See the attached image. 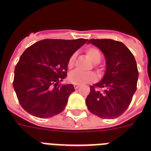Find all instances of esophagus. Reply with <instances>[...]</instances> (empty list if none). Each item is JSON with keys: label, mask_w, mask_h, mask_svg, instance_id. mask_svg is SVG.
<instances>
[{"label": "esophagus", "mask_w": 151, "mask_h": 151, "mask_svg": "<svg viewBox=\"0 0 151 151\" xmlns=\"http://www.w3.org/2000/svg\"><path fill=\"white\" fill-rule=\"evenodd\" d=\"M73 86H74L75 89H77V88H79L80 85H78V84H74V85H73Z\"/></svg>", "instance_id": "34e87169"}]
</instances>
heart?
Returning <instances> with one entry per match:
<instances>
[{
    "mask_svg": "<svg viewBox=\"0 0 151 151\" xmlns=\"http://www.w3.org/2000/svg\"><path fill=\"white\" fill-rule=\"evenodd\" d=\"M86 55L88 56L90 60L93 63H98L101 60V54L100 50L94 47H88L85 50ZM75 54H73L69 57L68 60V68L71 69L74 66L75 63ZM69 82L73 84H78V85H82L85 83H90L97 80V75L94 73H83L78 71H73L69 73Z\"/></svg>",
    "mask_w": 151,
    "mask_h": 151,
    "instance_id": "obj_1",
    "label": "heart"
}]
</instances>
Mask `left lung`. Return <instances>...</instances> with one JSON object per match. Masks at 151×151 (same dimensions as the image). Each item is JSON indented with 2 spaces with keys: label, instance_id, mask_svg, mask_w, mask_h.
<instances>
[{
  "label": "left lung",
  "instance_id": "1",
  "mask_svg": "<svg viewBox=\"0 0 151 151\" xmlns=\"http://www.w3.org/2000/svg\"><path fill=\"white\" fill-rule=\"evenodd\" d=\"M88 43L101 49L106 62L102 81L91 85L85 100L88 109L102 119L117 118L127 110L137 89L138 70L135 59L120 41L90 39Z\"/></svg>",
  "mask_w": 151,
  "mask_h": 151
}]
</instances>
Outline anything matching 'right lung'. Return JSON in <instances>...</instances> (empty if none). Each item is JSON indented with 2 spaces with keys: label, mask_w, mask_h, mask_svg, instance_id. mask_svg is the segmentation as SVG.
<instances>
[{
  "label": "right lung",
  "mask_w": 151,
  "mask_h": 151,
  "mask_svg": "<svg viewBox=\"0 0 151 151\" xmlns=\"http://www.w3.org/2000/svg\"><path fill=\"white\" fill-rule=\"evenodd\" d=\"M88 39H44L29 47L17 63L13 85L24 110L50 118L65 109L73 85H59L67 76L69 57Z\"/></svg>",
  "instance_id": "right-lung-1"
}]
</instances>
